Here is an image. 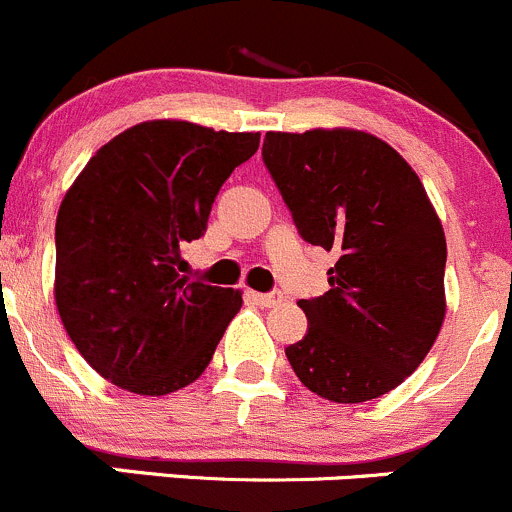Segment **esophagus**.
<instances>
[{
    "instance_id": "obj_1",
    "label": "esophagus",
    "mask_w": 512,
    "mask_h": 512,
    "mask_svg": "<svg viewBox=\"0 0 512 512\" xmlns=\"http://www.w3.org/2000/svg\"><path fill=\"white\" fill-rule=\"evenodd\" d=\"M246 296H249V301H254V303H258V306H266V308L278 306V303L283 301V293H278V291H273V293L249 291V293H246Z\"/></svg>"
}]
</instances>
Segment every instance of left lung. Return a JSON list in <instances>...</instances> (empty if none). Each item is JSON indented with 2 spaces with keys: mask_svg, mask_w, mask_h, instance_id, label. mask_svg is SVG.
Returning <instances> with one entry per match:
<instances>
[{
  "mask_svg": "<svg viewBox=\"0 0 512 512\" xmlns=\"http://www.w3.org/2000/svg\"><path fill=\"white\" fill-rule=\"evenodd\" d=\"M263 164L298 234L338 251L323 296L301 298L303 341L286 348L298 381L333 403L401 386L445 318V234L416 171L358 129L268 131Z\"/></svg>",
  "mask_w": 512,
  "mask_h": 512,
  "instance_id": "obj_1",
  "label": "left lung"
}]
</instances>
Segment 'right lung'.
<instances>
[{"label":"right lung","instance_id":"obj_1","mask_svg":"<svg viewBox=\"0 0 512 512\" xmlns=\"http://www.w3.org/2000/svg\"><path fill=\"white\" fill-rule=\"evenodd\" d=\"M258 139L181 119L141 121L101 146L69 186L57 214L54 303L101 378L166 396L206 371L244 298L176 266Z\"/></svg>","mask_w":512,"mask_h":512}]
</instances>
